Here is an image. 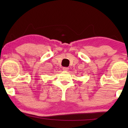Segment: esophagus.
<instances>
[{"label": "esophagus", "instance_id": "obj_1", "mask_svg": "<svg viewBox=\"0 0 128 128\" xmlns=\"http://www.w3.org/2000/svg\"><path fill=\"white\" fill-rule=\"evenodd\" d=\"M63 70H64V72H67V71L69 70V68H66V67L63 68Z\"/></svg>", "mask_w": 128, "mask_h": 128}]
</instances>
